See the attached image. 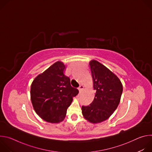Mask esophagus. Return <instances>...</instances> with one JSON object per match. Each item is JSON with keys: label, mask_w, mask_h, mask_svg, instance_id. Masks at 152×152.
Here are the masks:
<instances>
[{"label": "esophagus", "mask_w": 152, "mask_h": 152, "mask_svg": "<svg viewBox=\"0 0 152 152\" xmlns=\"http://www.w3.org/2000/svg\"><path fill=\"white\" fill-rule=\"evenodd\" d=\"M83 87H84V86H83V85H80L79 87V91H81L83 89Z\"/></svg>", "instance_id": "34e87169"}]
</instances>
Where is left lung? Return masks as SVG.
Listing matches in <instances>:
<instances>
[{"label":"left lung","mask_w":152,"mask_h":152,"mask_svg":"<svg viewBox=\"0 0 152 152\" xmlns=\"http://www.w3.org/2000/svg\"><path fill=\"white\" fill-rule=\"evenodd\" d=\"M96 94L88 106H82L85 119L93 123H100L109 118L117 109L123 92L120 79L99 62H90Z\"/></svg>","instance_id":"8db88e82"}]
</instances>
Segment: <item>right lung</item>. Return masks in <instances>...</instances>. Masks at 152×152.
<instances>
[{
  "label": "right lung",
  "instance_id": "obj_1",
  "mask_svg": "<svg viewBox=\"0 0 152 152\" xmlns=\"http://www.w3.org/2000/svg\"><path fill=\"white\" fill-rule=\"evenodd\" d=\"M66 67L60 61L53 64L33 80L31 102L36 113L50 123L62 121L73 97L79 90L71 86L70 79L64 75Z\"/></svg>",
  "mask_w": 152,
  "mask_h": 152
}]
</instances>
